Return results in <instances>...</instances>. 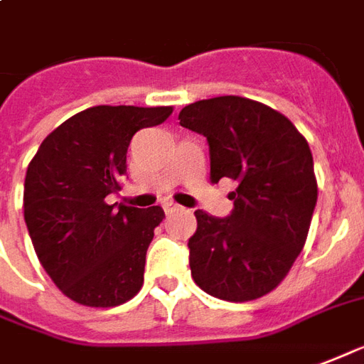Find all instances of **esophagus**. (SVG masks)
I'll return each instance as SVG.
<instances>
[{"mask_svg":"<svg viewBox=\"0 0 364 364\" xmlns=\"http://www.w3.org/2000/svg\"><path fill=\"white\" fill-rule=\"evenodd\" d=\"M163 209H164V213H172V211H178L180 205H176V203H172V201H166V203H164V205H163Z\"/></svg>","mask_w":364,"mask_h":364,"instance_id":"obj_1","label":"esophagus"}]
</instances>
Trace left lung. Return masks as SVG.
<instances>
[{"mask_svg":"<svg viewBox=\"0 0 364 364\" xmlns=\"http://www.w3.org/2000/svg\"><path fill=\"white\" fill-rule=\"evenodd\" d=\"M178 120L208 139L211 182L237 184L229 217L196 211L193 281L223 301L259 299L285 279L309 237L318 200L309 141L277 110L232 95L184 106Z\"/></svg>","mask_w":364,"mask_h":364,"instance_id":"1","label":"left lung"}]
</instances>
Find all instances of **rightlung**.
<instances>
[{
  "label": "right lung",
  "mask_w": 364,
  "mask_h": 364,
  "mask_svg": "<svg viewBox=\"0 0 364 364\" xmlns=\"http://www.w3.org/2000/svg\"><path fill=\"white\" fill-rule=\"evenodd\" d=\"M171 114L172 106H92L55 127L28 164L26 229L42 267L71 301L110 309L139 293L164 211L116 208L106 196L122 188L135 132Z\"/></svg>",
  "instance_id": "add662e5"
}]
</instances>
